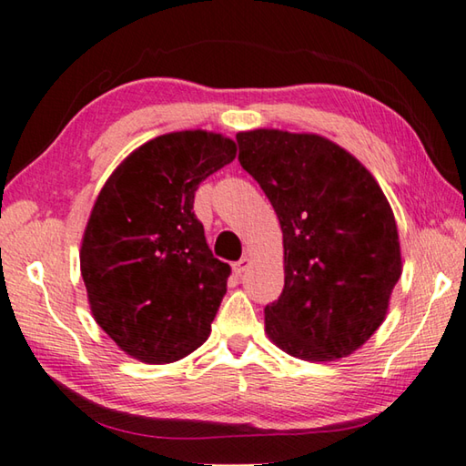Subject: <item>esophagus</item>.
<instances>
[{
	"instance_id": "esophagus-1",
	"label": "esophagus",
	"mask_w": 466,
	"mask_h": 466,
	"mask_svg": "<svg viewBox=\"0 0 466 466\" xmlns=\"http://www.w3.org/2000/svg\"><path fill=\"white\" fill-rule=\"evenodd\" d=\"M248 267H250V258H248V257H242L238 262H234L232 270H234V273L238 275V277H242V275L248 270Z\"/></svg>"
}]
</instances>
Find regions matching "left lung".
Segmentation results:
<instances>
[{
    "label": "left lung",
    "mask_w": 466,
    "mask_h": 466,
    "mask_svg": "<svg viewBox=\"0 0 466 466\" xmlns=\"http://www.w3.org/2000/svg\"><path fill=\"white\" fill-rule=\"evenodd\" d=\"M244 171L275 208L285 287L265 308L268 340L295 359L350 357L385 321L401 277L393 209L369 168L319 134H236Z\"/></svg>",
    "instance_id": "1"
}]
</instances>
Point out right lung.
<instances>
[{"instance_id":"right-lung-1","label":"right lung","mask_w":466,"mask_h":466,"mask_svg":"<svg viewBox=\"0 0 466 466\" xmlns=\"http://www.w3.org/2000/svg\"><path fill=\"white\" fill-rule=\"evenodd\" d=\"M218 132L181 130L132 150L91 208L79 260L91 314L147 365L208 340L232 268L214 258L193 214L198 185L236 158Z\"/></svg>"}]
</instances>
